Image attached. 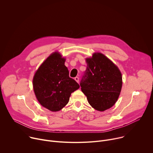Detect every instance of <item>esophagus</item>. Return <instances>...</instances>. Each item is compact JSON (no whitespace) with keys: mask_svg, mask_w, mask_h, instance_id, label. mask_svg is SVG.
I'll use <instances>...</instances> for the list:
<instances>
[{"mask_svg":"<svg viewBox=\"0 0 153 153\" xmlns=\"http://www.w3.org/2000/svg\"><path fill=\"white\" fill-rule=\"evenodd\" d=\"M74 80H75L77 83H79V78L78 77H76L74 78Z\"/></svg>","mask_w":153,"mask_h":153,"instance_id":"1","label":"esophagus"}]
</instances>
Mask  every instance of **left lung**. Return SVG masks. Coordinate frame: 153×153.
I'll use <instances>...</instances> for the list:
<instances>
[{
	"label": "left lung",
	"instance_id": "left-lung-1",
	"mask_svg": "<svg viewBox=\"0 0 153 153\" xmlns=\"http://www.w3.org/2000/svg\"><path fill=\"white\" fill-rule=\"evenodd\" d=\"M86 62V69L80 83L81 90L93 108L103 111L118 99L122 85V74L103 54L94 53Z\"/></svg>",
	"mask_w": 153,
	"mask_h": 153
}]
</instances>
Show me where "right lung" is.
<instances>
[{
	"mask_svg": "<svg viewBox=\"0 0 153 153\" xmlns=\"http://www.w3.org/2000/svg\"><path fill=\"white\" fill-rule=\"evenodd\" d=\"M65 59L57 52L40 65L33 78V89L37 99L51 111H58L66 105L71 94L79 85L69 76Z\"/></svg>",
	"mask_w": 153,
	"mask_h": 153,
	"instance_id": "1",
	"label": "right lung"
}]
</instances>
